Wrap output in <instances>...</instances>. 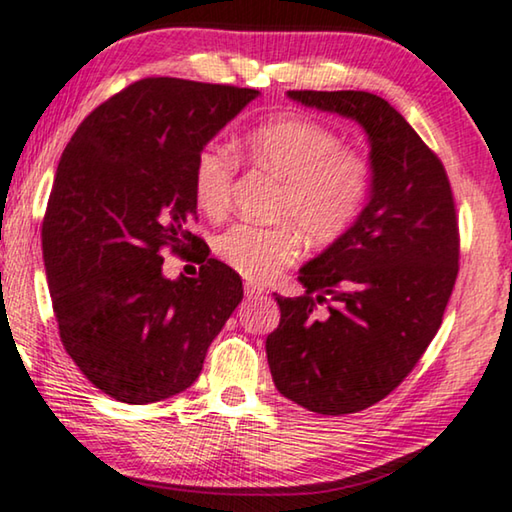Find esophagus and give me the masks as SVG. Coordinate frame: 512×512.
<instances>
[{"instance_id":"esophagus-1","label":"esophagus","mask_w":512,"mask_h":512,"mask_svg":"<svg viewBox=\"0 0 512 512\" xmlns=\"http://www.w3.org/2000/svg\"><path fill=\"white\" fill-rule=\"evenodd\" d=\"M243 289H246V294L248 296H262L264 294V287L262 285H257V282H246V285H243Z\"/></svg>"}]
</instances>
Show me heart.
Listing matches in <instances>:
<instances>
[{
	"label": "heart",
	"instance_id": "b5f03b06",
	"mask_svg": "<svg viewBox=\"0 0 512 512\" xmlns=\"http://www.w3.org/2000/svg\"><path fill=\"white\" fill-rule=\"evenodd\" d=\"M241 156L280 179L271 207L276 225H234L216 236L213 250L248 280L266 282L292 266L301 234L326 246L352 230L370 200L375 167L349 149L333 128L305 117L262 121L241 137ZM239 158L223 144H204L193 160V195L209 218L232 207Z\"/></svg>",
	"mask_w": 512,
	"mask_h": 512
}]
</instances>
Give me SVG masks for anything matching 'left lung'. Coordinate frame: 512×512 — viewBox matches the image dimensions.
<instances>
[{
	"instance_id": "8db88e82",
	"label": "left lung",
	"mask_w": 512,
	"mask_h": 512,
	"mask_svg": "<svg viewBox=\"0 0 512 512\" xmlns=\"http://www.w3.org/2000/svg\"><path fill=\"white\" fill-rule=\"evenodd\" d=\"M289 98L356 119L375 183L352 230L301 269L305 294L276 296L266 356L285 398L315 414H356L393 393L439 331L460 271L453 190L439 156L384 98L308 89Z\"/></svg>"
}]
</instances>
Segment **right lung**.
I'll use <instances>...</instances> for the list:
<instances>
[{"mask_svg":"<svg viewBox=\"0 0 512 512\" xmlns=\"http://www.w3.org/2000/svg\"><path fill=\"white\" fill-rule=\"evenodd\" d=\"M257 94L137 80L98 105L59 158L41 230L52 310L66 354L114 400L149 404L193 386L243 299L239 273L188 223L197 151ZM165 249H195L201 276L167 281Z\"/></svg>","mask_w":512,"mask_h":512,"instance_id":"obj_1","label":"right lung"}]
</instances>
